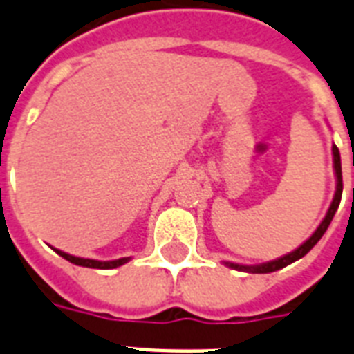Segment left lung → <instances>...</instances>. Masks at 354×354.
I'll return each mask as SVG.
<instances>
[{
	"label": "left lung",
	"mask_w": 354,
	"mask_h": 354,
	"mask_svg": "<svg viewBox=\"0 0 354 354\" xmlns=\"http://www.w3.org/2000/svg\"><path fill=\"white\" fill-rule=\"evenodd\" d=\"M333 156H335V171H336V180H338V185H336V194H335V200H333V204H330L329 211H327V215H325L324 222L319 224L318 230L314 232V235L305 241L301 246L294 250L292 253L285 255V257L281 259H275V261H270V263H264V264H259V266H242V264H235V263H227L232 268L235 270H246V272H252V274H268V272H275V270H281L288 266L290 263L297 261V259H301L303 255H307L314 246H316V242L324 236V233L327 232V227H329L330 221H333V216H335L336 209H338V205H340V200H342V191H344V182H342V161H340V152H338V147H333Z\"/></svg>",
	"instance_id": "8db88e82"
}]
</instances>
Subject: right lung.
<instances>
[{
  "label": "right lung",
  "instance_id": "right-lung-1",
  "mask_svg": "<svg viewBox=\"0 0 354 354\" xmlns=\"http://www.w3.org/2000/svg\"><path fill=\"white\" fill-rule=\"evenodd\" d=\"M55 252L64 257L66 261L73 264H79V266H86V268H99V270H112V268H118L121 264L128 263V257H122L118 259V261H93V259H82V257H75V255H69V253H64L60 250H55Z\"/></svg>",
  "mask_w": 354,
  "mask_h": 354
}]
</instances>
